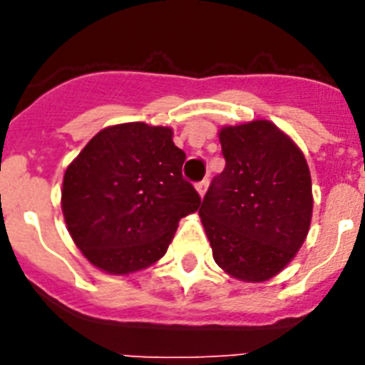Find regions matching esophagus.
<instances>
[{"label": "esophagus", "mask_w": 365, "mask_h": 365, "mask_svg": "<svg viewBox=\"0 0 365 365\" xmlns=\"http://www.w3.org/2000/svg\"><path fill=\"white\" fill-rule=\"evenodd\" d=\"M206 188H208V180H201V182H197L195 185V190H197V193L201 195V197H205V193H206Z\"/></svg>", "instance_id": "34e87169"}]
</instances>
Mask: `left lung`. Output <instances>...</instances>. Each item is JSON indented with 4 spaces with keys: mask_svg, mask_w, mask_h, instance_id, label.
<instances>
[{
    "mask_svg": "<svg viewBox=\"0 0 365 365\" xmlns=\"http://www.w3.org/2000/svg\"><path fill=\"white\" fill-rule=\"evenodd\" d=\"M227 166L199 208L212 254L228 276L263 283L302 248L312 219L307 160L270 120L219 130Z\"/></svg>",
    "mask_w": 365,
    "mask_h": 365,
    "instance_id": "obj_1",
    "label": "left lung"
}]
</instances>
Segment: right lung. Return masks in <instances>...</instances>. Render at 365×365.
<instances>
[{
	"label": "right lung",
	"instance_id": "obj_1",
	"mask_svg": "<svg viewBox=\"0 0 365 365\" xmlns=\"http://www.w3.org/2000/svg\"><path fill=\"white\" fill-rule=\"evenodd\" d=\"M173 130L144 122L104 128L67 166L62 212L74 245L108 274H133L166 254L179 221L201 205L182 179Z\"/></svg>",
	"mask_w": 365,
	"mask_h": 365
}]
</instances>
